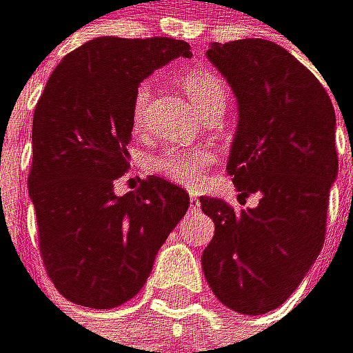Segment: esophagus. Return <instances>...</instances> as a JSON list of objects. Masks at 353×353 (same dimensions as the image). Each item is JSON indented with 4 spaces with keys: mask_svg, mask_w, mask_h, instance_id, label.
I'll use <instances>...</instances> for the list:
<instances>
[{
    "mask_svg": "<svg viewBox=\"0 0 353 353\" xmlns=\"http://www.w3.org/2000/svg\"><path fill=\"white\" fill-rule=\"evenodd\" d=\"M188 199H191V206H193V208H197V206H199V199H197V193H191V195H188Z\"/></svg>",
    "mask_w": 353,
    "mask_h": 353,
    "instance_id": "34e87169",
    "label": "esophagus"
}]
</instances>
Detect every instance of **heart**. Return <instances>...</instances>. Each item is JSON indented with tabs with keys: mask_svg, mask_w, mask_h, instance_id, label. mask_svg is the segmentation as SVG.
I'll return each instance as SVG.
<instances>
[{
	"mask_svg": "<svg viewBox=\"0 0 353 353\" xmlns=\"http://www.w3.org/2000/svg\"><path fill=\"white\" fill-rule=\"evenodd\" d=\"M180 82L182 88L186 90V95L191 97V101L197 105L201 114H206L210 110H223V105L228 101V86L216 71L206 67L191 69L180 77ZM150 101H152V84L141 82L134 88L132 105H130L132 128L137 132L143 130ZM214 160L216 154L210 147H167V150H160L150 158V171L173 184L195 188L201 184L203 175L214 165Z\"/></svg>",
	"mask_w": 353,
	"mask_h": 353,
	"instance_id": "heart-1",
	"label": "heart"
}]
</instances>
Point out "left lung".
Returning a JSON list of instances; mask_svg holds the SVG:
<instances>
[{
  "instance_id": "obj_1",
  "label": "left lung",
  "mask_w": 353,
  "mask_h": 353,
  "mask_svg": "<svg viewBox=\"0 0 353 353\" xmlns=\"http://www.w3.org/2000/svg\"><path fill=\"white\" fill-rule=\"evenodd\" d=\"M208 58L239 99V132L228 173L243 201L201 195L214 236L201 269L216 299L241 314L282 306L325 241L327 201L339 171L332 99L308 67L284 47L243 39L212 45Z\"/></svg>"
}]
</instances>
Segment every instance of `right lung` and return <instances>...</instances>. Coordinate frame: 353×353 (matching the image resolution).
Segmentation results:
<instances>
[{
    "label": "right lung",
    "instance_id": "obj_1",
    "mask_svg": "<svg viewBox=\"0 0 353 353\" xmlns=\"http://www.w3.org/2000/svg\"><path fill=\"white\" fill-rule=\"evenodd\" d=\"M178 56H191V45L93 39L62 58L37 101L28 191L39 250L49 280L77 306L105 310L132 299L186 214L188 193L158 175L114 195L130 169L134 88Z\"/></svg>",
    "mask_w": 353,
    "mask_h": 353
}]
</instances>
